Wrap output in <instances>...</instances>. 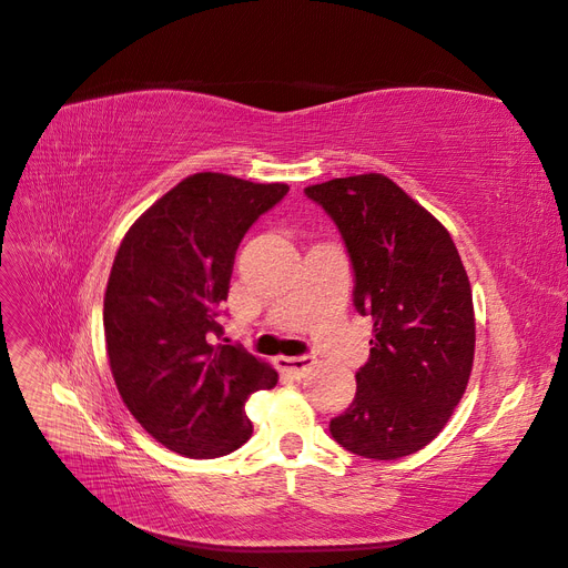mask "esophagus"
I'll list each match as a JSON object with an SVG mask.
<instances>
[{"label": "esophagus", "mask_w": 568, "mask_h": 568, "mask_svg": "<svg viewBox=\"0 0 568 568\" xmlns=\"http://www.w3.org/2000/svg\"><path fill=\"white\" fill-rule=\"evenodd\" d=\"M277 367L294 376V379H303V376L315 367V357L313 355H303V357H277Z\"/></svg>", "instance_id": "1"}]
</instances>
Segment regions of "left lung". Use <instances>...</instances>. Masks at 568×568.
Segmentation results:
<instances>
[{"mask_svg":"<svg viewBox=\"0 0 568 568\" xmlns=\"http://www.w3.org/2000/svg\"><path fill=\"white\" fill-rule=\"evenodd\" d=\"M346 242L359 315H372L369 359L329 432L369 459L422 450L467 390L476 322L467 270L450 232L379 173L305 186Z\"/></svg>","mask_w":568,"mask_h":568,"instance_id":"8db88e82","label":"left lung"}]
</instances>
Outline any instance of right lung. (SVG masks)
I'll use <instances>...</instances> for the list:
<instances>
[{
	"instance_id": "obj_1",
	"label": "right lung",
	"mask_w": 568,
	"mask_h": 568,
	"mask_svg": "<svg viewBox=\"0 0 568 568\" xmlns=\"http://www.w3.org/2000/svg\"><path fill=\"white\" fill-rule=\"evenodd\" d=\"M288 192L222 173L184 178L134 220L104 294V334L120 398L168 450L213 459L251 438L248 395L277 372L242 346L213 343L234 253Z\"/></svg>"
}]
</instances>
